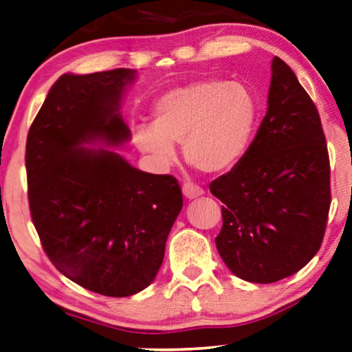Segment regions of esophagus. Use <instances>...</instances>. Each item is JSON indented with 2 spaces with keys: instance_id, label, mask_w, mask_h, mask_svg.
I'll list each match as a JSON object with an SVG mask.
<instances>
[{
  "instance_id": "obj_1",
  "label": "esophagus",
  "mask_w": 352,
  "mask_h": 352,
  "mask_svg": "<svg viewBox=\"0 0 352 352\" xmlns=\"http://www.w3.org/2000/svg\"><path fill=\"white\" fill-rule=\"evenodd\" d=\"M182 191H183V196H185L186 199H196L204 194L202 188H199L197 185H194V183H190V182L183 185Z\"/></svg>"
}]
</instances>
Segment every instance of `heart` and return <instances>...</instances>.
<instances>
[{
	"instance_id": "b5f03b06",
	"label": "heart",
	"mask_w": 352,
	"mask_h": 352,
	"mask_svg": "<svg viewBox=\"0 0 352 352\" xmlns=\"http://www.w3.org/2000/svg\"><path fill=\"white\" fill-rule=\"evenodd\" d=\"M258 112V99L242 82H191L162 93L151 109V124L135 126L133 140L160 169L174 164L175 144H182L188 164L221 174L242 160Z\"/></svg>"
}]
</instances>
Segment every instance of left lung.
I'll return each mask as SVG.
<instances>
[{
  "label": "left lung",
  "instance_id": "1",
  "mask_svg": "<svg viewBox=\"0 0 352 352\" xmlns=\"http://www.w3.org/2000/svg\"><path fill=\"white\" fill-rule=\"evenodd\" d=\"M210 192L224 204L214 243L235 276L275 283L321 248L330 208L326 135L311 98L278 56L256 138Z\"/></svg>",
  "mask_w": 352,
  "mask_h": 352
}]
</instances>
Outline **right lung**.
Masks as SVG:
<instances>
[{"mask_svg":"<svg viewBox=\"0 0 352 352\" xmlns=\"http://www.w3.org/2000/svg\"><path fill=\"white\" fill-rule=\"evenodd\" d=\"M133 69L63 74L26 139L31 219L56 269L109 297L138 294L155 280L183 207L172 175L135 169L117 151L131 138L120 107Z\"/></svg>","mask_w":352,"mask_h":352,"instance_id":"obj_1","label":"right lung"}]
</instances>
